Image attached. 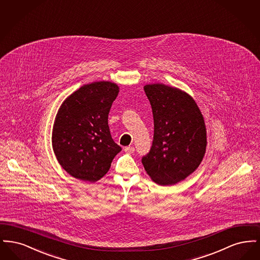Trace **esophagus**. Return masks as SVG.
Returning a JSON list of instances; mask_svg holds the SVG:
<instances>
[{
    "label": "esophagus",
    "instance_id": "esophagus-1",
    "mask_svg": "<svg viewBox=\"0 0 260 260\" xmlns=\"http://www.w3.org/2000/svg\"><path fill=\"white\" fill-rule=\"evenodd\" d=\"M124 152L127 153V154H132L135 152V147L134 146H127L124 149Z\"/></svg>",
    "mask_w": 260,
    "mask_h": 260
}]
</instances>
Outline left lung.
<instances>
[{
  "label": "left lung",
  "instance_id": "left-lung-1",
  "mask_svg": "<svg viewBox=\"0 0 260 260\" xmlns=\"http://www.w3.org/2000/svg\"><path fill=\"white\" fill-rule=\"evenodd\" d=\"M154 119V136L142 164L153 181L173 185L190 175L203 160L207 131L197 103L185 91L162 84L146 85Z\"/></svg>",
  "mask_w": 260,
  "mask_h": 260
}]
</instances>
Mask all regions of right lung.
Segmentation results:
<instances>
[{"instance_id":"obj_1","label":"right lung","mask_w":260,"mask_h":260,"mask_svg":"<svg viewBox=\"0 0 260 260\" xmlns=\"http://www.w3.org/2000/svg\"><path fill=\"white\" fill-rule=\"evenodd\" d=\"M119 87L94 82L80 87L62 103L52 129V148L62 168L75 178L95 182L122 148L112 139L108 114Z\"/></svg>"}]
</instances>
